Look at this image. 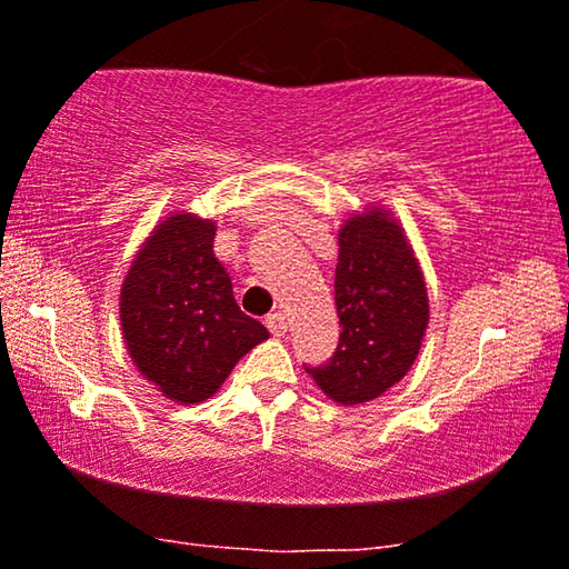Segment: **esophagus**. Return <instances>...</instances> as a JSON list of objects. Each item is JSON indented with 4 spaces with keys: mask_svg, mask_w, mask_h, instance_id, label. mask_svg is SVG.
Wrapping results in <instances>:
<instances>
[{
    "mask_svg": "<svg viewBox=\"0 0 569 569\" xmlns=\"http://www.w3.org/2000/svg\"><path fill=\"white\" fill-rule=\"evenodd\" d=\"M267 326H269V331L274 333V337H284V333H287V321H284L282 313H269Z\"/></svg>",
    "mask_w": 569,
    "mask_h": 569,
    "instance_id": "esophagus-1",
    "label": "esophagus"
}]
</instances>
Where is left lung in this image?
Returning a JSON list of instances; mask_svg holds the SVG:
<instances>
[{"label":"left lung","instance_id":"8db88e82","mask_svg":"<svg viewBox=\"0 0 569 569\" xmlns=\"http://www.w3.org/2000/svg\"><path fill=\"white\" fill-rule=\"evenodd\" d=\"M333 300L341 326L337 352L306 370L333 401L378 399L415 365L430 321L422 271L383 209L341 228Z\"/></svg>","mask_w":569,"mask_h":569}]
</instances>
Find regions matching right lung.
I'll return each instance as SVG.
<instances>
[{
  "label": "right lung",
  "mask_w": 569,
  "mask_h": 569,
  "mask_svg": "<svg viewBox=\"0 0 569 569\" xmlns=\"http://www.w3.org/2000/svg\"><path fill=\"white\" fill-rule=\"evenodd\" d=\"M131 360L168 399L197 403L224 383L269 331L246 316L214 256V222L176 214L160 224L121 287Z\"/></svg>",
  "instance_id": "1"
}]
</instances>
